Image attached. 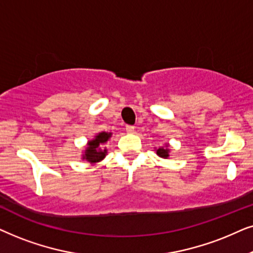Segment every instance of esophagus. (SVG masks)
<instances>
[{
  "label": "esophagus",
  "instance_id": "1",
  "mask_svg": "<svg viewBox=\"0 0 253 253\" xmlns=\"http://www.w3.org/2000/svg\"><path fill=\"white\" fill-rule=\"evenodd\" d=\"M126 132L129 133V134H133L134 132H135V127L130 126V125H127V126H126Z\"/></svg>",
  "mask_w": 253,
  "mask_h": 253
}]
</instances>
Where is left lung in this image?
<instances>
[{
	"label": "left lung",
	"instance_id": "8db88e82",
	"mask_svg": "<svg viewBox=\"0 0 253 253\" xmlns=\"http://www.w3.org/2000/svg\"><path fill=\"white\" fill-rule=\"evenodd\" d=\"M157 156L162 158H169L170 157V144L167 143L164 146H161L158 148H155Z\"/></svg>",
	"mask_w": 253,
	"mask_h": 253
}]
</instances>
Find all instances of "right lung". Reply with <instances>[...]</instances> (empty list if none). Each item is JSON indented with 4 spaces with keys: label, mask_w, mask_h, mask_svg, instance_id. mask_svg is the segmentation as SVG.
<instances>
[{
    "label": "right lung",
    "mask_w": 253,
    "mask_h": 253,
    "mask_svg": "<svg viewBox=\"0 0 253 253\" xmlns=\"http://www.w3.org/2000/svg\"><path fill=\"white\" fill-rule=\"evenodd\" d=\"M112 133L111 132H99L97 133L93 139L87 141L85 149L82 154V160H85L90 164L99 163L107 155L106 147L103 146L111 139Z\"/></svg>",
    "instance_id": "1"
}]
</instances>
